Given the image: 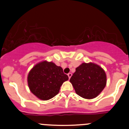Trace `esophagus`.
Segmentation results:
<instances>
[{
	"mask_svg": "<svg viewBox=\"0 0 129 129\" xmlns=\"http://www.w3.org/2000/svg\"><path fill=\"white\" fill-rule=\"evenodd\" d=\"M67 75H68V77H69V79H71V76H72V74H71V73H69L68 74H67Z\"/></svg>",
	"mask_w": 129,
	"mask_h": 129,
	"instance_id": "obj_1",
	"label": "esophagus"
}]
</instances>
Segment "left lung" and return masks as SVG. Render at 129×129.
<instances>
[{"label":"left lung","mask_w":129,"mask_h":129,"mask_svg":"<svg viewBox=\"0 0 129 129\" xmlns=\"http://www.w3.org/2000/svg\"><path fill=\"white\" fill-rule=\"evenodd\" d=\"M106 74L98 65L83 63L77 67L70 79L75 92L84 99L97 97L106 85Z\"/></svg>","instance_id":"obj_1"}]
</instances>
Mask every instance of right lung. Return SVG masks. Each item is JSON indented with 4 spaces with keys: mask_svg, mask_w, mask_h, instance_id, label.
Wrapping results in <instances>:
<instances>
[{
    "mask_svg": "<svg viewBox=\"0 0 129 129\" xmlns=\"http://www.w3.org/2000/svg\"><path fill=\"white\" fill-rule=\"evenodd\" d=\"M68 79L62 67L44 61L30 71L27 81L31 92L40 99L47 101L58 94L61 85Z\"/></svg>",
    "mask_w": 129,
    "mask_h": 129,
    "instance_id": "1",
    "label": "right lung"
}]
</instances>
